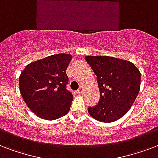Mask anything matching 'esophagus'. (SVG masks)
Instances as JSON below:
<instances>
[{
	"label": "esophagus",
	"instance_id": "obj_1",
	"mask_svg": "<svg viewBox=\"0 0 158 158\" xmlns=\"http://www.w3.org/2000/svg\"><path fill=\"white\" fill-rule=\"evenodd\" d=\"M84 88H83V87H80V88H79V89L77 90V94H80V95H81V94H84Z\"/></svg>",
	"mask_w": 158,
	"mask_h": 158
}]
</instances>
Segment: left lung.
<instances>
[{
	"label": "left lung",
	"instance_id": "left-lung-1",
	"mask_svg": "<svg viewBox=\"0 0 158 158\" xmlns=\"http://www.w3.org/2000/svg\"><path fill=\"white\" fill-rule=\"evenodd\" d=\"M97 76L99 102L89 107L92 117L101 122L119 120L130 109L140 89L141 74L132 62L106 56H87Z\"/></svg>",
	"mask_w": 158,
	"mask_h": 158
}]
</instances>
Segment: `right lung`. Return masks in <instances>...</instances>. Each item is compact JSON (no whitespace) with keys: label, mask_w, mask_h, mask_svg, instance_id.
Returning <instances> with one entry per match:
<instances>
[{"label":"right lung","mask_w":158,"mask_h":158,"mask_svg":"<svg viewBox=\"0 0 158 158\" xmlns=\"http://www.w3.org/2000/svg\"><path fill=\"white\" fill-rule=\"evenodd\" d=\"M71 60V55H52L28 64L21 73L22 98L39 118L56 120L69 112L74 97L66 89L65 70Z\"/></svg>","instance_id":"right-lung-1"}]
</instances>
